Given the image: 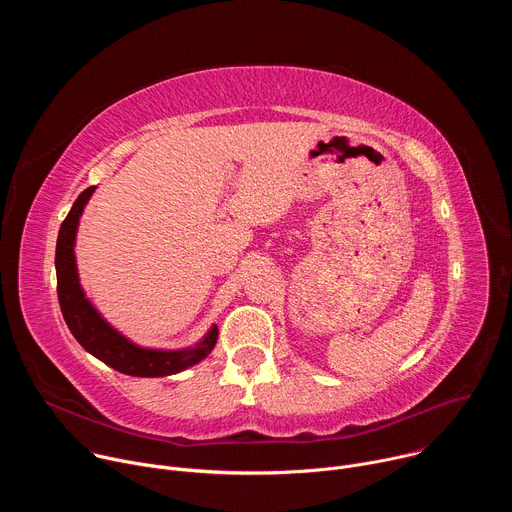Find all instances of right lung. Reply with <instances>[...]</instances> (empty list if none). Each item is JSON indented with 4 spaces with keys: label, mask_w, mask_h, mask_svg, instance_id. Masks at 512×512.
Here are the masks:
<instances>
[{
    "label": "right lung",
    "mask_w": 512,
    "mask_h": 512,
    "mask_svg": "<svg viewBox=\"0 0 512 512\" xmlns=\"http://www.w3.org/2000/svg\"><path fill=\"white\" fill-rule=\"evenodd\" d=\"M95 186L81 192V196L72 204L70 212L60 225L56 241V291L58 304L64 316L68 330L79 340V344L109 364L111 369L131 375V377H168L180 373L192 364L200 362L210 354L216 344L218 328L212 326L210 332L192 348L182 350H152L141 348L121 336L113 326H109L93 304L85 298V291L79 283L77 263H75V237L79 218L85 204L89 202Z\"/></svg>",
    "instance_id": "obj_1"
}]
</instances>
